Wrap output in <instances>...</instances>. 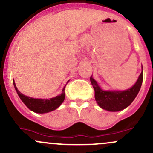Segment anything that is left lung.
I'll list each match as a JSON object with an SVG mask.
<instances>
[{"label":"left lung","instance_id":"8db88e82","mask_svg":"<svg viewBox=\"0 0 153 153\" xmlns=\"http://www.w3.org/2000/svg\"><path fill=\"white\" fill-rule=\"evenodd\" d=\"M90 81L94 89V97L100 107L109 111H119L131 105L137 96L143 81V67L136 83L133 87L125 91H103L91 77Z\"/></svg>","mask_w":153,"mask_h":153}]
</instances>
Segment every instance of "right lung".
Here are the masks:
<instances>
[{
	"instance_id": "1",
	"label": "right lung",
	"mask_w": 153,
	"mask_h": 153,
	"mask_svg": "<svg viewBox=\"0 0 153 153\" xmlns=\"http://www.w3.org/2000/svg\"><path fill=\"white\" fill-rule=\"evenodd\" d=\"M13 83H14V88H15L17 94H18L22 102H24V104L30 110H31L33 112H36V113L44 114L52 111L57 108L64 100V97H65V93H64L65 86H64L63 90H62V94L59 96H56V97L51 98V99H36V98L30 97L22 94L17 89V88L16 87V85L14 81H13Z\"/></svg>"
}]
</instances>
